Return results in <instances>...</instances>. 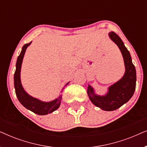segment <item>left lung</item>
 Instances as JSON below:
<instances>
[{
    "mask_svg": "<svg viewBox=\"0 0 147 147\" xmlns=\"http://www.w3.org/2000/svg\"><path fill=\"white\" fill-rule=\"evenodd\" d=\"M109 37L121 51L125 65V73L119 81L108 88V92L105 96L96 95L94 94L93 88L90 85H88L87 91L92 103L106 111L115 110L126 103L133 96L136 81V69L132 62L130 52L119 36L114 32H110Z\"/></svg>",
    "mask_w": 147,
    "mask_h": 147,
    "instance_id": "1",
    "label": "left lung"
}]
</instances>
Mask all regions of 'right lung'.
<instances>
[{
    "label": "right lung",
    "mask_w": 147,
    "mask_h": 147,
    "mask_svg": "<svg viewBox=\"0 0 147 147\" xmlns=\"http://www.w3.org/2000/svg\"><path fill=\"white\" fill-rule=\"evenodd\" d=\"M31 43V42H30L23 45L21 53L17 58L16 70L15 75H14V85H15V93L19 101L24 107L39 115H46L55 111L59 107L62 95H60L59 97L56 98L53 101L45 102L29 96L23 89L21 82V65L26 49ZM68 84L69 83L66 84L65 86H67Z\"/></svg>",
    "instance_id": "right-lung-1"
}]
</instances>
